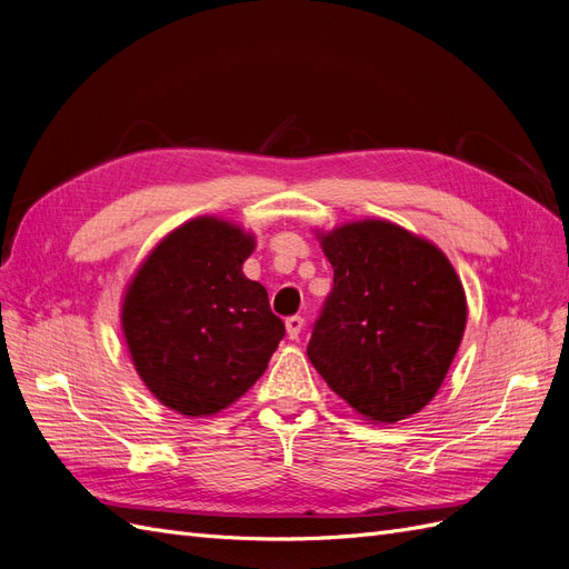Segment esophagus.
Listing matches in <instances>:
<instances>
[{
    "label": "esophagus",
    "instance_id": "1",
    "mask_svg": "<svg viewBox=\"0 0 569 569\" xmlns=\"http://www.w3.org/2000/svg\"><path fill=\"white\" fill-rule=\"evenodd\" d=\"M287 337L289 339H299V335L303 332V318L295 316V318H287Z\"/></svg>",
    "mask_w": 569,
    "mask_h": 569
}]
</instances>
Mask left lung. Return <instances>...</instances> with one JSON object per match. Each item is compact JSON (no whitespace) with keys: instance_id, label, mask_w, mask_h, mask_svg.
<instances>
[{"instance_id":"1","label":"left lung","mask_w":569,"mask_h":569,"mask_svg":"<svg viewBox=\"0 0 569 569\" xmlns=\"http://www.w3.org/2000/svg\"><path fill=\"white\" fill-rule=\"evenodd\" d=\"M332 263L308 360L337 396L375 425L435 399L468 325V299L446 253L382 218L316 230Z\"/></svg>"}]
</instances>
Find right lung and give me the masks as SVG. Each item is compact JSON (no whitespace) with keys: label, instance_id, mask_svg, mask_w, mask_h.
I'll list each match as a JSON object with an SVG mask.
<instances>
[{"label":"right lung","instance_id":"obj_1","mask_svg":"<svg viewBox=\"0 0 569 569\" xmlns=\"http://www.w3.org/2000/svg\"><path fill=\"white\" fill-rule=\"evenodd\" d=\"M253 232L218 216L170 230L137 266L120 301L132 366L184 418H211L244 396L284 337L268 291L242 272Z\"/></svg>","mask_w":569,"mask_h":569}]
</instances>
